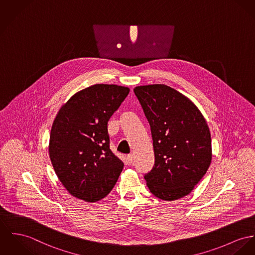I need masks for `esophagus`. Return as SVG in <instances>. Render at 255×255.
<instances>
[{
  "label": "esophagus",
  "instance_id": "obj_1",
  "mask_svg": "<svg viewBox=\"0 0 255 255\" xmlns=\"http://www.w3.org/2000/svg\"><path fill=\"white\" fill-rule=\"evenodd\" d=\"M133 160H134V156H133V154H129V155H127V161H128V163H129V164H132V163H133Z\"/></svg>",
  "mask_w": 255,
  "mask_h": 255
}]
</instances>
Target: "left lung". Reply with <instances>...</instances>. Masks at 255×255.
<instances>
[{"label":"left lung","instance_id":"obj_1","mask_svg":"<svg viewBox=\"0 0 255 255\" xmlns=\"http://www.w3.org/2000/svg\"><path fill=\"white\" fill-rule=\"evenodd\" d=\"M153 139L155 163L144 176L150 192L175 201L188 195L212 162V138L195 104L165 84L134 89Z\"/></svg>","mask_w":255,"mask_h":255}]
</instances>
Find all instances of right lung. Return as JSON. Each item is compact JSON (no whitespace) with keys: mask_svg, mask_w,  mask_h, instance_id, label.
<instances>
[{"mask_svg":"<svg viewBox=\"0 0 255 255\" xmlns=\"http://www.w3.org/2000/svg\"><path fill=\"white\" fill-rule=\"evenodd\" d=\"M129 91L116 84H95L59 110L48 151L59 180L71 195L94 203L116 185L124 164L110 149L108 121Z\"/></svg>","mask_w":255,"mask_h":255,"instance_id":"obj_1","label":"right lung"}]
</instances>
